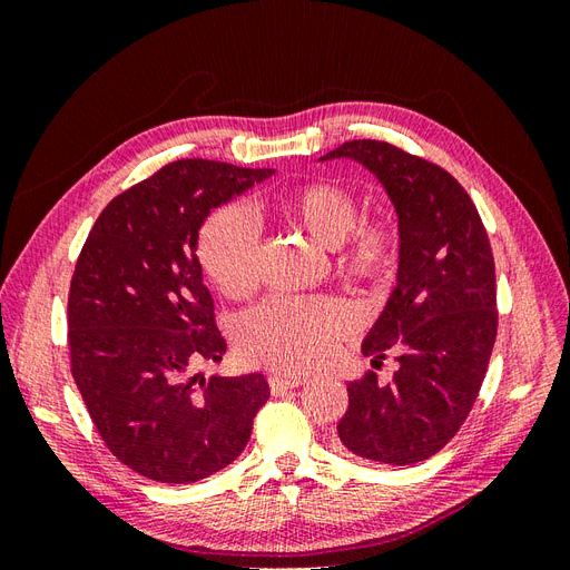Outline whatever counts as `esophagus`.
<instances>
[{
  "label": "esophagus",
  "mask_w": 570,
  "mask_h": 570,
  "mask_svg": "<svg viewBox=\"0 0 570 570\" xmlns=\"http://www.w3.org/2000/svg\"><path fill=\"white\" fill-rule=\"evenodd\" d=\"M306 383V377L299 375H271L268 377V387L273 394H285L287 390H295Z\"/></svg>",
  "instance_id": "34e87169"
}]
</instances>
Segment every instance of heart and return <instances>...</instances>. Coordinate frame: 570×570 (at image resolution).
<instances>
[{"label": "heart", "instance_id": "heart-1", "mask_svg": "<svg viewBox=\"0 0 570 570\" xmlns=\"http://www.w3.org/2000/svg\"><path fill=\"white\" fill-rule=\"evenodd\" d=\"M283 212L321 245L340 247L337 264L352 278L385 285L402 262V228L392 216H361L350 185L316 178L292 187ZM262 233L243 204L220 206L199 235V262L206 275L230 297H243L258 283ZM354 327L352 308L337 297L273 295L237 323V347L249 364L304 373L333 354L335 342Z\"/></svg>", "mask_w": 570, "mask_h": 570}]
</instances>
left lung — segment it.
Returning a JSON list of instances; mask_svg holds the SVG:
<instances>
[{
    "label": "left lung",
    "mask_w": 570,
    "mask_h": 570,
    "mask_svg": "<svg viewBox=\"0 0 570 570\" xmlns=\"http://www.w3.org/2000/svg\"><path fill=\"white\" fill-rule=\"evenodd\" d=\"M364 164L400 214L402 262L385 312L364 340L375 368L396 354L387 385L368 371L347 385L340 442L361 459L409 465L438 454L469 416L497 337L490 237L473 199L442 166L381 140L321 157Z\"/></svg>",
    "instance_id": "obj_1"
}]
</instances>
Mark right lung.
Instances as JSON below:
<instances>
[{
  "label": "right lung",
  "mask_w": 570,
  "mask_h": 570,
  "mask_svg": "<svg viewBox=\"0 0 570 570\" xmlns=\"http://www.w3.org/2000/svg\"><path fill=\"white\" fill-rule=\"evenodd\" d=\"M273 168L170 161L114 197L85 239L68 289V352L85 406L130 471L187 485L226 469L271 396L262 373L204 377L226 354L197 237L216 206Z\"/></svg>",
  "instance_id": "right-lung-1"
}]
</instances>
